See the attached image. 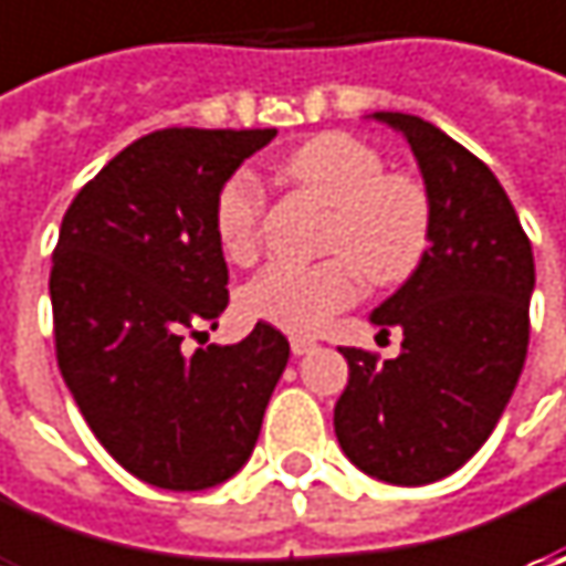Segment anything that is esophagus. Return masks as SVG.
<instances>
[{
	"label": "esophagus",
	"instance_id": "obj_1",
	"mask_svg": "<svg viewBox=\"0 0 566 566\" xmlns=\"http://www.w3.org/2000/svg\"><path fill=\"white\" fill-rule=\"evenodd\" d=\"M290 349H293V356H305V353L317 349V343L312 337H293L290 339Z\"/></svg>",
	"mask_w": 566,
	"mask_h": 566
}]
</instances>
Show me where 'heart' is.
<instances>
[{
	"label": "heart",
	"instance_id": "b5f03b06",
	"mask_svg": "<svg viewBox=\"0 0 566 566\" xmlns=\"http://www.w3.org/2000/svg\"><path fill=\"white\" fill-rule=\"evenodd\" d=\"M283 176L331 207L324 251L317 264L273 261L242 293L254 321L293 334H315L349 308L365 290V276L394 286L412 276L431 245V198L409 172H387L371 144L346 132H324L280 164ZM268 195L251 169L227 176L213 198V232L229 261L245 264L258 254Z\"/></svg>",
	"mask_w": 566,
	"mask_h": 566
}]
</instances>
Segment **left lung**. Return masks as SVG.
Listing matches in <instances>:
<instances>
[{
  "label": "left lung",
  "mask_w": 566,
  "mask_h": 566,
  "mask_svg": "<svg viewBox=\"0 0 566 566\" xmlns=\"http://www.w3.org/2000/svg\"><path fill=\"white\" fill-rule=\"evenodd\" d=\"M400 128L431 198V245L371 321L402 331V353L343 346L349 384L334 406L343 453L390 485H428L489 441L530 346L535 264L507 191L438 125L375 113Z\"/></svg>",
  "instance_id": "8db88e82"
}]
</instances>
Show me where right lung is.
<instances>
[{"label":"right lung","mask_w":566,"mask_h":566,"mask_svg":"<svg viewBox=\"0 0 566 566\" xmlns=\"http://www.w3.org/2000/svg\"><path fill=\"white\" fill-rule=\"evenodd\" d=\"M273 135L150 132L62 217L50 271L59 371L106 453L147 485L201 491L235 475L290 359L264 321L232 346L207 343L229 305L213 198Z\"/></svg>","instance_id":"add662e5"}]
</instances>
